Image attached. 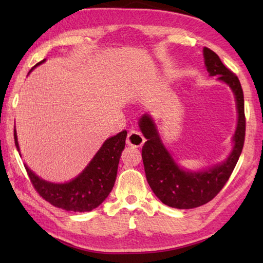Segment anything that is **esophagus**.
<instances>
[{
  "label": "esophagus",
  "mask_w": 263,
  "mask_h": 263,
  "mask_svg": "<svg viewBox=\"0 0 263 263\" xmlns=\"http://www.w3.org/2000/svg\"><path fill=\"white\" fill-rule=\"evenodd\" d=\"M144 137L141 135L140 132L137 130H131L127 133L126 137V143L128 146H133V147H141L144 143Z\"/></svg>",
  "instance_id": "obj_1"
}]
</instances>
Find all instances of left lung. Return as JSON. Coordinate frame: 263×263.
<instances>
[{"instance_id": "8db88e82", "label": "left lung", "mask_w": 263, "mask_h": 263, "mask_svg": "<svg viewBox=\"0 0 263 263\" xmlns=\"http://www.w3.org/2000/svg\"><path fill=\"white\" fill-rule=\"evenodd\" d=\"M204 63L211 77L226 82L235 93L238 122L230 157L208 171L187 172L178 167L161 143L152 117L143 115L140 125L147 141L142 147V160L150 187L161 202L176 209H192L214 199L224 187L241 156L245 139L244 95L237 76L222 64L210 48H203Z\"/></svg>"}]
</instances>
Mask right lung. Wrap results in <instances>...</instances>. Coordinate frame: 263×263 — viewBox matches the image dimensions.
Instances as JSON below:
<instances>
[{"label":"right lung","instance_id":"obj_1","mask_svg":"<svg viewBox=\"0 0 263 263\" xmlns=\"http://www.w3.org/2000/svg\"><path fill=\"white\" fill-rule=\"evenodd\" d=\"M126 135V131H122L107 139L85 171L68 183L54 184L44 181L25 165L33 189L47 202L66 211L86 212L97 208L108 197L114 186L117 166L125 147ZM14 142L19 152L15 130Z\"/></svg>","mask_w":263,"mask_h":263}]
</instances>
